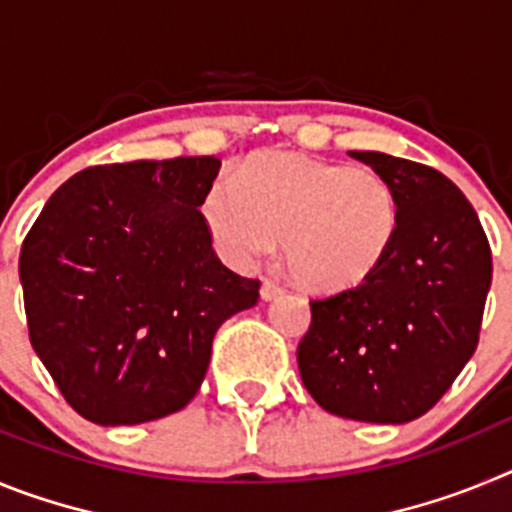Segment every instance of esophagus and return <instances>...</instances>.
<instances>
[{
	"mask_svg": "<svg viewBox=\"0 0 512 512\" xmlns=\"http://www.w3.org/2000/svg\"><path fill=\"white\" fill-rule=\"evenodd\" d=\"M279 295H284L282 284L274 282V279H264V282H261V297H264V300H274V297Z\"/></svg>",
	"mask_w": 512,
	"mask_h": 512,
	"instance_id": "obj_1",
	"label": "esophagus"
}]
</instances>
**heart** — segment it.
<instances>
[{"label":"heart","mask_w":512,"mask_h":512,"mask_svg":"<svg viewBox=\"0 0 512 512\" xmlns=\"http://www.w3.org/2000/svg\"><path fill=\"white\" fill-rule=\"evenodd\" d=\"M202 202L212 241L246 264L282 238L297 284L315 292L359 287L387 259L397 235L395 189L366 166L266 151L235 166Z\"/></svg>","instance_id":"b5f03b06"}]
</instances>
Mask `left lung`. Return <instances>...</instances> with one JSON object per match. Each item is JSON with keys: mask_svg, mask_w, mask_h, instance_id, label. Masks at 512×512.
<instances>
[{"mask_svg": "<svg viewBox=\"0 0 512 512\" xmlns=\"http://www.w3.org/2000/svg\"><path fill=\"white\" fill-rule=\"evenodd\" d=\"M351 156L395 189V243L359 287L310 300L297 364L328 413L408 423L428 413L472 359L492 282L490 243L474 207L441 171L379 151Z\"/></svg>", "mask_w": 512, "mask_h": 512, "instance_id": "left-lung-1", "label": "left lung"}]
</instances>
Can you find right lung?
<instances>
[{"label": "right lung", "instance_id": "right-lung-1", "mask_svg": "<svg viewBox=\"0 0 512 512\" xmlns=\"http://www.w3.org/2000/svg\"><path fill=\"white\" fill-rule=\"evenodd\" d=\"M220 158L104 164L53 192L25 235L27 333L63 400L99 425L189 405L217 328L259 302L220 264L200 207Z\"/></svg>", "mask_w": 512, "mask_h": 512}]
</instances>
